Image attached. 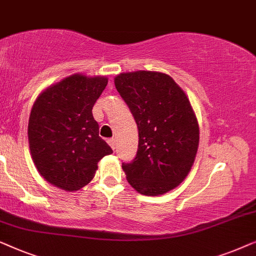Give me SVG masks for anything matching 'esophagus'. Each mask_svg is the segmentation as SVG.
I'll return each instance as SVG.
<instances>
[{"mask_svg": "<svg viewBox=\"0 0 256 256\" xmlns=\"http://www.w3.org/2000/svg\"><path fill=\"white\" fill-rule=\"evenodd\" d=\"M108 144L111 146V148L112 150H116V140H114V138H110L108 139Z\"/></svg>", "mask_w": 256, "mask_h": 256, "instance_id": "obj_1", "label": "esophagus"}]
</instances>
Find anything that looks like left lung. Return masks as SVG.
I'll use <instances>...</instances> for the list:
<instances>
[{"instance_id":"left-lung-1","label":"left lung","mask_w":256,"mask_h":256,"mask_svg":"<svg viewBox=\"0 0 256 256\" xmlns=\"http://www.w3.org/2000/svg\"><path fill=\"white\" fill-rule=\"evenodd\" d=\"M114 86L138 125L136 156L122 164L128 182L142 195H164L181 184L195 161L200 142L195 111L168 74L120 73Z\"/></svg>"}]
</instances>
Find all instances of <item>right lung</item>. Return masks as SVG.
Listing matches in <instances>:
<instances>
[{"label":"right lung","mask_w":256,"mask_h":256,"mask_svg":"<svg viewBox=\"0 0 256 256\" xmlns=\"http://www.w3.org/2000/svg\"><path fill=\"white\" fill-rule=\"evenodd\" d=\"M106 84V76L73 74L42 90L32 106L28 126L32 160L56 188H84L98 161L112 153L98 136L92 111Z\"/></svg>","instance_id":"obj_1"}]
</instances>
